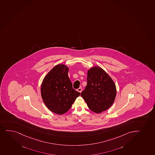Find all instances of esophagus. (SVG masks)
<instances>
[{"mask_svg":"<svg viewBox=\"0 0 155 155\" xmlns=\"http://www.w3.org/2000/svg\"><path fill=\"white\" fill-rule=\"evenodd\" d=\"M82 89L81 87H79V88H78V89H77V91H78L79 92L81 93L82 92Z\"/></svg>","mask_w":155,"mask_h":155,"instance_id":"34e87169","label":"esophagus"}]
</instances>
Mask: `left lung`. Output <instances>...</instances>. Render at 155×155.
<instances>
[{
    "instance_id": "1",
    "label": "left lung",
    "mask_w": 155,
    "mask_h": 155,
    "mask_svg": "<svg viewBox=\"0 0 155 155\" xmlns=\"http://www.w3.org/2000/svg\"><path fill=\"white\" fill-rule=\"evenodd\" d=\"M87 85L81 96L89 109L100 113L111 106L117 95L115 83L101 67L94 66L87 71Z\"/></svg>"
}]
</instances>
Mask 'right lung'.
Masks as SVG:
<instances>
[{
    "label": "right lung",
    "instance_id": "right-lung-1",
    "mask_svg": "<svg viewBox=\"0 0 155 155\" xmlns=\"http://www.w3.org/2000/svg\"><path fill=\"white\" fill-rule=\"evenodd\" d=\"M68 68L58 64L46 75L41 93L44 103L54 113L62 115L68 112L80 93L73 88L68 76Z\"/></svg>",
    "mask_w": 155,
    "mask_h": 155
}]
</instances>
